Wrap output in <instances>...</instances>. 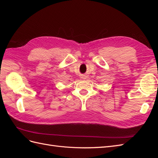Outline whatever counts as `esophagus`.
Here are the masks:
<instances>
[{
  "mask_svg": "<svg viewBox=\"0 0 158 158\" xmlns=\"http://www.w3.org/2000/svg\"><path fill=\"white\" fill-rule=\"evenodd\" d=\"M83 79H85L86 78V76H85V75H82V77Z\"/></svg>",
  "mask_w": 158,
  "mask_h": 158,
  "instance_id": "esophagus-1",
  "label": "esophagus"
}]
</instances>
